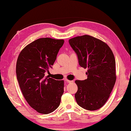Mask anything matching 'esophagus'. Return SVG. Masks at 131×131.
Wrapping results in <instances>:
<instances>
[{
	"label": "esophagus",
	"instance_id": "obj_1",
	"mask_svg": "<svg viewBox=\"0 0 131 131\" xmlns=\"http://www.w3.org/2000/svg\"><path fill=\"white\" fill-rule=\"evenodd\" d=\"M65 81L68 83H74L73 80H68V79H66Z\"/></svg>",
	"mask_w": 131,
	"mask_h": 131
}]
</instances>
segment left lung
I'll list each match as a JSON object with an SVG mask.
<instances>
[{"label":"left lung","instance_id":"obj_1","mask_svg":"<svg viewBox=\"0 0 131 131\" xmlns=\"http://www.w3.org/2000/svg\"><path fill=\"white\" fill-rule=\"evenodd\" d=\"M69 44L76 53L79 65L88 69L87 79L75 80L77 104L88 110H96L107 101L116 81L115 60L104 41L85 35L70 39Z\"/></svg>","mask_w":131,"mask_h":131}]
</instances>
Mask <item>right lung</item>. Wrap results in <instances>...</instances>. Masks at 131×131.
Instances as JSON below:
<instances>
[{"instance_id":"1","label":"right lung","mask_w":131,"mask_h":131,"mask_svg":"<svg viewBox=\"0 0 131 131\" xmlns=\"http://www.w3.org/2000/svg\"><path fill=\"white\" fill-rule=\"evenodd\" d=\"M63 43V39H38L22 50L17 61V79L22 93L30 106L43 114L59 106L63 93V80L45 77Z\"/></svg>"}]
</instances>
